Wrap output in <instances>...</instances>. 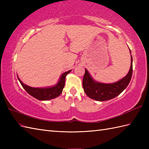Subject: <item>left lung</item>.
Listing matches in <instances>:
<instances>
[{
    "instance_id": "8db88e82",
    "label": "left lung",
    "mask_w": 149,
    "mask_h": 149,
    "mask_svg": "<svg viewBox=\"0 0 149 149\" xmlns=\"http://www.w3.org/2000/svg\"><path fill=\"white\" fill-rule=\"evenodd\" d=\"M131 52V50H130ZM132 74V58L131 65L127 75L121 80L113 84H104L95 81L85 69L83 79V86L84 92L90 98L98 101H104L118 96L124 90L129 84Z\"/></svg>"
}]
</instances>
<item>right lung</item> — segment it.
I'll return each mask as SVG.
<instances>
[{"label": "right lung", "instance_id": "obj_1", "mask_svg": "<svg viewBox=\"0 0 149 149\" xmlns=\"http://www.w3.org/2000/svg\"><path fill=\"white\" fill-rule=\"evenodd\" d=\"M71 70H69L68 72H66L63 73L62 75L60 77V79L58 82V83L54 86L50 87V88H32L27 85L24 84L22 82L18 79L19 81H20V84H22V87H23L27 92L31 95V96L36 98L38 100H50L54 98L58 97L60 94L62 93L63 88L65 86V77L66 75L69 74Z\"/></svg>", "mask_w": 149, "mask_h": 149}]
</instances>
